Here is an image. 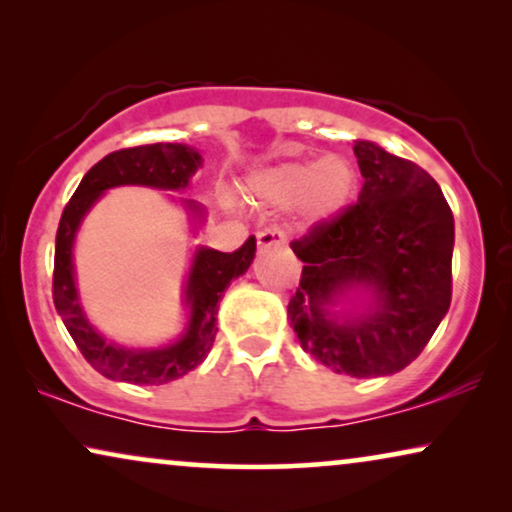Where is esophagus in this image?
<instances>
[{"instance_id": "esophagus-1", "label": "esophagus", "mask_w": 512, "mask_h": 512, "mask_svg": "<svg viewBox=\"0 0 512 512\" xmlns=\"http://www.w3.org/2000/svg\"><path fill=\"white\" fill-rule=\"evenodd\" d=\"M258 247L270 249V247H286V233L284 228L270 226L258 233Z\"/></svg>"}]
</instances>
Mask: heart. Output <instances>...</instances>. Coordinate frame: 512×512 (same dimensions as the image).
Wrapping results in <instances>:
<instances>
[{
    "label": "heart",
    "mask_w": 512,
    "mask_h": 512,
    "mask_svg": "<svg viewBox=\"0 0 512 512\" xmlns=\"http://www.w3.org/2000/svg\"><path fill=\"white\" fill-rule=\"evenodd\" d=\"M356 191V170L345 156L291 160L254 174L251 200L268 207L298 205L307 223H326L342 214Z\"/></svg>",
    "instance_id": "1"
}]
</instances>
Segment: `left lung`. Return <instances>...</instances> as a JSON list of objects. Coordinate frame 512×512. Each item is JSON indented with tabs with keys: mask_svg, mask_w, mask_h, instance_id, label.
<instances>
[{
	"mask_svg": "<svg viewBox=\"0 0 512 512\" xmlns=\"http://www.w3.org/2000/svg\"><path fill=\"white\" fill-rule=\"evenodd\" d=\"M354 153L359 202L291 242L305 265L289 321L324 366L377 377L415 361L450 310L454 219L440 186L412 160L363 139ZM359 285L369 310L335 320L325 305Z\"/></svg>",
	"mask_w": 512,
	"mask_h": 512,
	"instance_id": "obj_1",
	"label": "left lung"
}]
</instances>
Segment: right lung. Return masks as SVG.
Segmentation results:
<instances>
[{"mask_svg": "<svg viewBox=\"0 0 512 512\" xmlns=\"http://www.w3.org/2000/svg\"><path fill=\"white\" fill-rule=\"evenodd\" d=\"M202 165V156L184 144H144L121 149L104 156L90 167L81 179L72 200L60 216L55 235V265H53V303L65 321L69 335L90 366L109 380L130 384H165L186 375L200 366L209 354L216 338V312L223 291L235 277L249 270L256 254V237L251 235L233 254L200 247L188 270L184 303L188 305V326L177 342L158 349H130L107 342L90 326L81 310L79 293L74 282L72 247L76 230L83 216L100 200L104 191L114 186H151L163 191H181L188 179ZM184 205L195 216H202V207L193 200Z\"/></svg>", "mask_w": 512, "mask_h": 512, "instance_id": "right-lung-1", "label": "right lung"}]
</instances>
